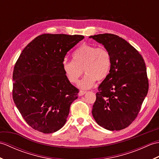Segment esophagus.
<instances>
[{
  "instance_id": "1",
  "label": "esophagus",
  "mask_w": 159,
  "mask_h": 159,
  "mask_svg": "<svg viewBox=\"0 0 159 159\" xmlns=\"http://www.w3.org/2000/svg\"><path fill=\"white\" fill-rule=\"evenodd\" d=\"M86 93H87V92H85V91L80 90V92H79V96H82L84 95V94H85Z\"/></svg>"
}]
</instances>
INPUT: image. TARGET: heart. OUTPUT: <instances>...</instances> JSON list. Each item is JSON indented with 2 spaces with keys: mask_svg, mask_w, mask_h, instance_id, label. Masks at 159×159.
Returning <instances> with one entry per match:
<instances>
[{
  "mask_svg": "<svg viewBox=\"0 0 159 159\" xmlns=\"http://www.w3.org/2000/svg\"><path fill=\"white\" fill-rule=\"evenodd\" d=\"M111 66V56L105 48H96L83 44L72 54V61H64L62 68L67 80L78 82L83 72L86 74L78 84L80 88L89 89L96 80H102L107 76Z\"/></svg>",
  "mask_w": 159,
  "mask_h": 159,
  "instance_id": "obj_1",
  "label": "heart"
}]
</instances>
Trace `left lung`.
Returning a JSON list of instances; mask_svg holds the SVG:
<instances>
[{
    "label": "left lung",
    "mask_w": 159,
    "mask_h": 159,
    "mask_svg": "<svg viewBox=\"0 0 159 159\" xmlns=\"http://www.w3.org/2000/svg\"><path fill=\"white\" fill-rule=\"evenodd\" d=\"M109 50V74L98 87L92 115L97 124L120 130L135 120L149 88L146 66L139 52L126 40L110 33L92 35Z\"/></svg>",
    "instance_id": "1"
}]
</instances>
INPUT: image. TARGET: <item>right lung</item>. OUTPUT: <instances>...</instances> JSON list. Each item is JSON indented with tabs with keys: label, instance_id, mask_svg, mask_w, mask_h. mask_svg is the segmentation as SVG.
Here are the masks:
<instances>
[{
	"label": "right lung",
	"instance_id": "obj_1",
	"mask_svg": "<svg viewBox=\"0 0 159 159\" xmlns=\"http://www.w3.org/2000/svg\"><path fill=\"white\" fill-rule=\"evenodd\" d=\"M84 36L43 34L26 46L13 72V99L30 126L52 133L66 124L79 89L67 80L62 63Z\"/></svg>",
	"mask_w": 159,
	"mask_h": 159
}]
</instances>
